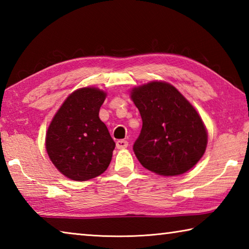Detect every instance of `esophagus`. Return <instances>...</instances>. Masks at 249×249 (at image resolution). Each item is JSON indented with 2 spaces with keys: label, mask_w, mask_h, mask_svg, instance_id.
<instances>
[{
  "label": "esophagus",
  "mask_w": 249,
  "mask_h": 249,
  "mask_svg": "<svg viewBox=\"0 0 249 249\" xmlns=\"http://www.w3.org/2000/svg\"><path fill=\"white\" fill-rule=\"evenodd\" d=\"M127 146H128V142L127 141L120 140V141L116 142L117 149H125V148H127Z\"/></svg>",
  "instance_id": "esophagus-1"
}]
</instances>
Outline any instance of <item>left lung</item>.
<instances>
[{
	"mask_svg": "<svg viewBox=\"0 0 249 249\" xmlns=\"http://www.w3.org/2000/svg\"><path fill=\"white\" fill-rule=\"evenodd\" d=\"M142 120L133 146L142 166L174 177L195 167L204 155L208 132L195 107L165 81H150L130 91Z\"/></svg>",
	"mask_w": 249,
	"mask_h": 249,
	"instance_id": "left-lung-1",
	"label": "left lung"
}]
</instances>
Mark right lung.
Returning a JSON list of instances; mask_svg holds the SVG:
<instances>
[{
	"instance_id": "add662e5",
	"label": "right lung",
	"mask_w": 249,
	"mask_h": 249,
	"mask_svg": "<svg viewBox=\"0 0 249 249\" xmlns=\"http://www.w3.org/2000/svg\"><path fill=\"white\" fill-rule=\"evenodd\" d=\"M107 92L94 87L73 91L53 117L46 150L54 167L74 181L102 175L112 160L115 142L99 117Z\"/></svg>"
}]
</instances>
